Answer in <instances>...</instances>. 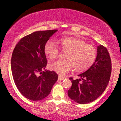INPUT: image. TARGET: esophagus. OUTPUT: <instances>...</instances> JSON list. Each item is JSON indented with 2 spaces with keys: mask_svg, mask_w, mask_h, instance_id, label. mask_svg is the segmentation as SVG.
Returning <instances> with one entry per match:
<instances>
[{
  "mask_svg": "<svg viewBox=\"0 0 121 121\" xmlns=\"http://www.w3.org/2000/svg\"><path fill=\"white\" fill-rule=\"evenodd\" d=\"M64 78H65L64 77H62V76H60V75H59V80H64Z\"/></svg>",
  "mask_w": 121,
  "mask_h": 121,
  "instance_id": "obj_1",
  "label": "esophagus"
}]
</instances>
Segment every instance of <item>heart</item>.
<instances>
[{
	"label": "heart",
	"mask_w": 121,
	"mask_h": 121,
	"mask_svg": "<svg viewBox=\"0 0 121 121\" xmlns=\"http://www.w3.org/2000/svg\"><path fill=\"white\" fill-rule=\"evenodd\" d=\"M58 46L52 40L45 43L44 51L47 57L53 59L59 54V47L67 52L66 60H59L49 64L51 70L59 74L64 75L72 70L73 66L76 71L82 72L89 68L96 59L95 47L87 44L84 40L74 37H63L57 40Z\"/></svg>",
	"instance_id": "1"
}]
</instances>
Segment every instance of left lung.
<instances>
[{
	"label": "left lung",
	"mask_w": 121,
	"mask_h": 121,
	"mask_svg": "<svg viewBox=\"0 0 121 121\" xmlns=\"http://www.w3.org/2000/svg\"><path fill=\"white\" fill-rule=\"evenodd\" d=\"M112 72V61L106 47H97V55L93 64L84 73L81 79L72 77V86L68 91L70 99L80 104L93 102L103 93L109 83Z\"/></svg>",
	"instance_id": "obj_1"
}]
</instances>
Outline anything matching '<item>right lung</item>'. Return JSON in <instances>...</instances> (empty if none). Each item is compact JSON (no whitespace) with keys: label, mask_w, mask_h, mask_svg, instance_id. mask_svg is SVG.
<instances>
[{"label":"right lung","mask_w":121,"mask_h":121,"mask_svg":"<svg viewBox=\"0 0 121 121\" xmlns=\"http://www.w3.org/2000/svg\"><path fill=\"white\" fill-rule=\"evenodd\" d=\"M57 31H36L23 37L12 52L11 70L15 84L22 95L30 100L39 101L48 96L58 79L55 72L43 71L47 64L44 45Z\"/></svg>","instance_id":"obj_1"}]
</instances>
